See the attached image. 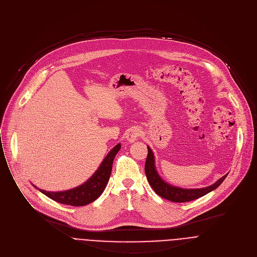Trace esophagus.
<instances>
[{
	"mask_svg": "<svg viewBox=\"0 0 257 257\" xmlns=\"http://www.w3.org/2000/svg\"><path fill=\"white\" fill-rule=\"evenodd\" d=\"M141 134H142V132H141L140 128H138V127H131V128L126 132L125 138H126V140H127L130 143H134L135 141H137V140L140 138Z\"/></svg>",
	"mask_w": 257,
	"mask_h": 257,
	"instance_id": "obj_1",
	"label": "esophagus"
}]
</instances>
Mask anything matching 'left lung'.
<instances>
[{
	"instance_id": "obj_1",
	"label": "left lung",
	"mask_w": 257,
	"mask_h": 257,
	"mask_svg": "<svg viewBox=\"0 0 257 257\" xmlns=\"http://www.w3.org/2000/svg\"><path fill=\"white\" fill-rule=\"evenodd\" d=\"M145 173L147 176V179L158 195L161 197H164L168 200L174 201V202H186L190 200H194L196 198H199L207 193L211 192L212 190L216 189L220 184L225 180L228 174L221 177L218 181H216L214 184L203 187V188H196V189H186L181 187H176L168 184L165 182L160 175L158 174L156 167H155V157L152 150L148 147V156L145 164Z\"/></svg>"
}]
</instances>
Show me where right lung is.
Instances as JSON below:
<instances>
[{
  "mask_svg": "<svg viewBox=\"0 0 257 257\" xmlns=\"http://www.w3.org/2000/svg\"><path fill=\"white\" fill-rule=\"evenodd\" d=\"M120 144H117L107 154V156L104 158L103 161H102L101 165L96 170V172L85 183H83L80 186H77L73 189L56 192L46 191L43 189H39L36 186L35 187L40 192L45 194L47 197L57 202L68 204V206L73 207L86 206V204L97 199L105 189L111 174L114 157L120 150Z\"/></svg>",
  "mask_w": 257,
  "mask_h": 257,
  "instance_id": "1",
  "label": "right lung"
}]
</instances>
